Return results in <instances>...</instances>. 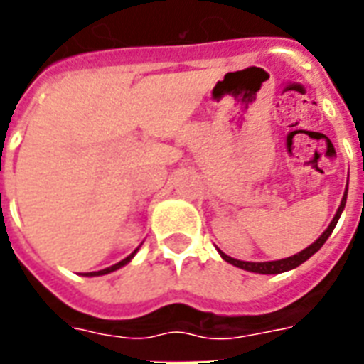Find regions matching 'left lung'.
Masks as SVG:
<instances>
[{
  "label": "left lung",
  "instance_id": "1",
  "mask_svg": "<svg viewBox=\"0 0 364 364\" xmlns=\"http://www.w3.org/2000/svg\"><path fill=\"white\" fill-rule=\"evenodd\" d=\"M346 198H348V188H346L344 198H342V202H340L338 211H336V215H334V219L331 221V225H328L327 230H325V232H323L321 236L316 240V242L311 243L310 247H306L304 251H300L299 255H293V257H289V259L270 260V262H243V260H236V259H232V257H228V255H225L223 251H219V253H221L223 259L227 260V262H230V264L238 266V268H242V270L255 272V274H282V272L293 270V268H296V266L302 264L304 260L310 259L311 255L317 253V251L321 249L323 243L327 242V238L331 236V234H333L334 227H336V223H338L340 215H342V211H344Z\"/></svg>",
  "mask_w": 364,
  "mask_h": 364
}]
</instances>
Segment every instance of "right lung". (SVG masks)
I'll use <instances>...</instances> for the list:
<instances>
[{
  "instance_id": "1",
  "label": "right lung",
  "mask_w": 364,
  "mask_h": 364,
  "mask_svg": "<svg viewBox=\"0 0 364 364\" xmlns=\"http://www.w3.org/2000/svg\"><path fill=\"white\" fill-rule=\"evenodd\" d=\"M134 255H136V251H134L132 255H128V257H126L124 260H121V262H117V264L109 266V268H104V270H100V272H90V274H87V276H104V274H109V272L119 270V268H121V266H124L126 262H130V259L134 257Z\"/></svg>"
}]
</instances>
